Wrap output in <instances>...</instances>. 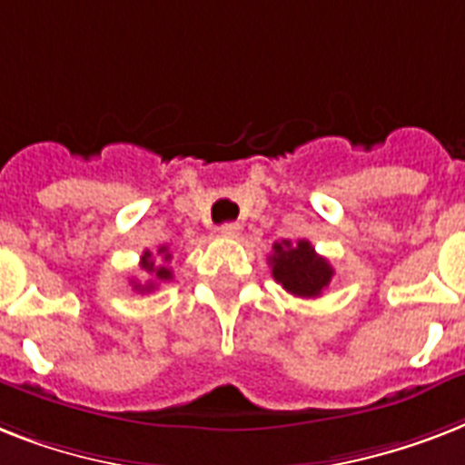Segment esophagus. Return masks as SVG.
I'll use <instances>...</instances> for the list:
<instances>
[{"label":"esophagus","instance_id":"34e87169","mask_svg":"<svg viewBox=\"0 0 465 465\" xmlns=\"http://www.w3.org/2000/svg\"><path fill=\"white\" fill-rule=\"evenodd\" d=\"M219 233H222V236H229V239H236L241 233V224L239 222H226V224L219 226Z\"/></svg>","mask_w":465,"mask_h":465}]
</instances>
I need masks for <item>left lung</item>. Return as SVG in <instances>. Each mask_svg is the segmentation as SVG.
<instances>
[{"label": "left lung", "instance_id": "left-lung-1", "mask_svg": "<svg viewBox=\"0 0 465 465\" xmlns=\"http://www.w3.org/2000/svg\"><path fill=\"white\" fill-rule=\"evenodd\" d=\"M270 268L275 282H280L284 290L294 297H321V292L331 284L332 268L323 255L313 251L309 241H282L272 246L270 255Z\"/></svg>", "mask_w": 465, "mask_h": 465}]
</instances>
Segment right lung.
Instances as JSON below:
<instances>
[{
	"label": "right lung",
	"instance_id": "right-lung-1",
	"mask_svg": "<svg viewBox=\"0 0 465 465\" xmlns=\"http://www.w3.org/2000/svg\"><path fill=\"white\" fill-rule=\"evenodd\" d=\"M159 255H161V261H163V262L171 261V253H168L166 246L159 248ZM140 265H142V270H144V275H149V282L140 284V282H134V280H133V287L137 292H152L156 287V282H168V280H173V272H171V268H166V265L156 262L154 255H152V251H144Z\"/></svg>",
	"mask_w": 465,
	"mask_h": 465
}]
</instances>
